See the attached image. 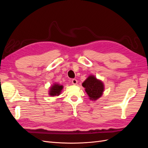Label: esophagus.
<instances>
[{"instance_id": "1", "label": "esophagus", "mask_w": 148, "mask_h": 148, "mask_svg": "<svg viewBox=\"0 0 148 148\" xmlns=\"http://www.w3.org/2000/svg\"><path fill=\"white\" fill-rule=\"evenodd\" d=\"M71 83H72V84H77L78 83V81L76 79H73L72 80H71Z\"/></svg>"}]
</instances>
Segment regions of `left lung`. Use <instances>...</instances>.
Wrapping results in <instances>:
<instances>
[{"label": "left lung", "mask_w": 148, "mask_h": 148, "mask_svg": "<svg viewBox=\"0 0 148 148\" xmlns=\"http://www.w3.org/2000/svg\"><path fill=\"white\" fill-rule=\"evenodd\" d=\"M82 86L85 88L89 99L92 101H96L101 97L104 90L103 83L92 75H89L83 83Z\"/></svg>", "instance_id": "8db88e82"}]
</instances>
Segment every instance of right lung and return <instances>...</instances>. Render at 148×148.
Wrapping results in <instances>:
<instances>
[{"label": "right lung", "mask_w": 148, "mask_h": 148, "mask_svg": "<svg viewBox=\"0 0 148 148\" xmlns=\"http://www.w3.org/2000/svg\"><path fill=\"white\" fill-rule=\"evenodd\" d=\"M63 89V86L60 85L58 83H54L52 86L51 87L50 90H49V95L51 96H59Z\"/></svg>", "instance_id": "1"}]
</instances>
